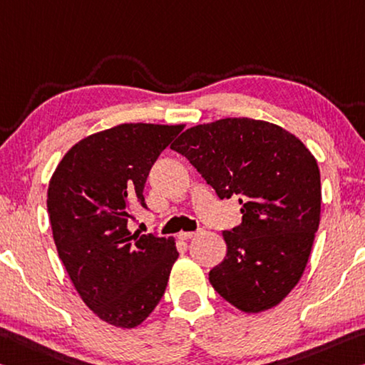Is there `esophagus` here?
<instances>
[{
    "mask_svg": "<svg viewBox=\"0 0 365 365\" xmlns=\"http://www.w3.org/2000/svg\"><path fill=\"white\" fill-rule=\"evenodd\" d=\"M198 232L200 230H195V232H180V235L178 237H180L182 240H190V239H193L195 235H198Z\"/></svg>",
    "mask_w": 365,
    "mask_h": 365,
    "instance_id": "esophagus-1",
    "label": "esophagus"
}]
</instances>
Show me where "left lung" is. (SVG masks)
I'll return each instance as SVG.
<instances>
[{
	"instance_id": "8db88e82",
	"label": "left lung",
	"mask_w": 365,
	"mask_h": 365,
	"mask_svg": "<svg viewBox=\"0 0 365 365\" xmlns=\"http://www.w3.org/2000/svg\"><path fill=\"white\" fill-rule=\"evenodd\" d=\"M170 148L219 198L242 205V222L222 232L227 255L210 271L214 291L247 314L274 307L302 276L320 224L315 158L281 126L252 118L193 126Z\"/></svg>"
}]
</instances>
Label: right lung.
I'll list each match as a JSON object with an SVG mask.
<instances>
[{
    "instance_id": "1",
    "label": "right lung",
    "mask_w": 365,
    "mask_h": 365,
    "mask_svg": "<svg viewBox=\"0 0 365 365\" xmlns=\"http://www.w3.org/2000/svg\"><path fill=\"white\" fill-rule=\"evenodd\" d=\"M182 125L125 123L69 149L51 177L47 207L63 264L86 305L110 325L135 328L165 292L175 240L131 234L128 217L148 210L144 183Z\"/></svg>"
}]
</instances>
